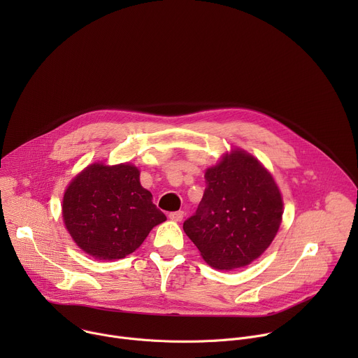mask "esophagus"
Returning a JSON list of instances; mask_svg holds the SVG:
<instances>
[{
    "label": "esophagus",
    "mask_w": 358,
    "mask_h": 358,
    "mask_svg": "<svg viewBox=\"0 0 358 358\" xmlns=\"http://www.w3.org/2000/svg\"><path fill=\"white\" fill-rule=\"evenodd\" d=\"M184 211H176V213H170L169 214V218L171 220V221H176V222H180V221H182V218H184Z\"/></svg>",
    "instance_id": "34e87169"
}]
</instances>
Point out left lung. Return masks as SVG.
Listing matches in <instances>:
<instances>
[{"instance_id":"8db88e82","label":"left lung","mask_w":358,"mask_h":358,"mask_svg":"<svg viewBox=\"0 0 358 358\" xmlns=\"http://www.w3.org/2000/svg\"><path fill=\"white\" fill-rule=\"evenodd\" d=\"M206 182L184 232L213 268H243L258 259L278 234L283 215L280 191L272 174L239 148L206 171Z\"/></svg>"}]
</instances>
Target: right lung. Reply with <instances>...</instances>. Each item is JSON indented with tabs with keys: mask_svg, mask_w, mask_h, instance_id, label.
<instances>
[{
	"mask_svg": "<svg viewBox=\"0 0 358 358\" xmlns=\"http://www.w3.org/2000/svg\"><path fill=\"white\" fill-rule=\"evenodd\" d=\"M62 217L75 243L99 261L126 258L167 220L129 163L87 166L65 191Z\"/></svg>",
	"mask_w": 358,
	"mask_h": 358,
	"instance_id": "obj_1",
	"label": "right lung"
}]
</instances>
